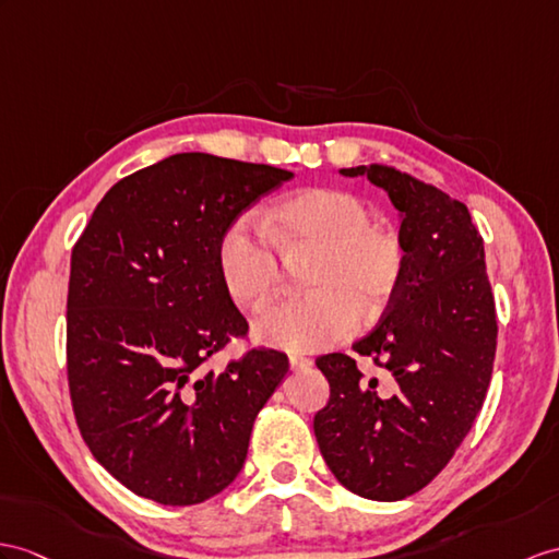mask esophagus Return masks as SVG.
Wrapping results in <instances>:
<instances>
[{
    "label": "esophagus",
    "instance_id": "1",
    "mask_svg": "<svg viewBox=\"0 0 559 559\" xmlns=\"http://www.w3.org/2000/svg\"><path fill=\"white\" fill-rule=\"evenodd\" d=\"M289 365H292V370H306V367H310L312 365V360L310 358H306V356H298V353H292L289 356Z\"/></svg>",
    "mask_w": 559,
    "mask_h": 559
}]
</instances>
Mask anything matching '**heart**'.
Listing matches in <instances>:
<instances>
[{
	"instance_id": "1",
	"label": "heart",
	"mask_w": 559,
	"mask_h": 559,
	"mask_svg": "<svg viewBox=\"0 0 559 559\" xmlns=\"http://www.w3.org/2000/svg\"><path fill=\"white\" fill-rule=\"evenodd\" d=\"M263 229L239 221L217 241V272L239 308L255 310L284 277L282 255L316 253L301 296H282L253 324L267 346L312 353L358 330L360 310L377 316L396 294L405 265L401 237L372 223L367 203L344 189L310 187L267 209Z\"/></svg>"
}]
</instances>
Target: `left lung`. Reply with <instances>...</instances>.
I'll return each instance as SVG.
<instances>
[{"instance_id":"1","label":"left lung","mask_w":559,"mask_h":559,"mask_svg":"<svg viewBox=\"0 0 559 559\" xmlns=\"http://www.w3.org/2000/svg\"><path fill=\"white\" fill-rule=\"evenodd\" d=\"M342 175H367L403 217L399 289L374 330L353 344L391 372L396 391L379 396L377 379L365 384L356 358L326 353L316 365L330 401L312 429L348 491L401 500L451 462L481 411L496 358V304L484 239L465 203L382 163Z\"/></svg>"}]
</instances>
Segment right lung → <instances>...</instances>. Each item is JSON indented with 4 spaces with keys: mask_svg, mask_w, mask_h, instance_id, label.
I'll use <instances>...</instances> for the list:
<instances>
[{
    "mask_svg": "<svg viewBox=\"0 0 559 559\" xmlns=\"http://www.w3.org/2000/svg\"><path fill=\"white\" fill-rule=\"evenodd\" d=\"M292 170L175 154L122 177L71 255L66 367L78 429L99 465L160 506H197L235 481L253 419L289 370L249 336L217 272V241Z\"/></svg>",
    "mask_w": 559,
    "mask_h": 559,
    "instance_id": "add662e5",
    "label": "right lung"
}]
</instances>
